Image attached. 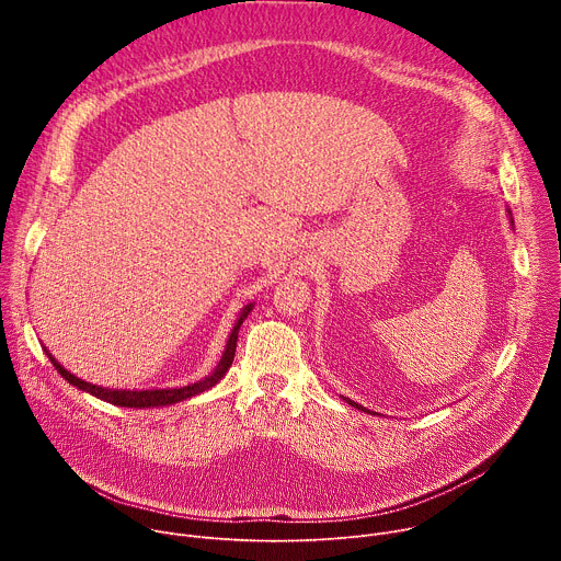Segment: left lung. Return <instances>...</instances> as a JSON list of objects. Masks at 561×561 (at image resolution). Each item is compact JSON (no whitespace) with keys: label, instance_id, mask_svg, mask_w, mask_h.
Here are the masks:
<instances>
[{"label":"left lung","instance_id":"left-lung-1","mask_svg":"<svg viewBox=\"0 0 561 561\" xmlns=\"http://www.w3.org/2000/svg\"><path fill=\"white\" fill-rule=\"evenodd\" d=\"M346 402H348V404H353V407H357L355 402H351V399H346ZM357 409H362V407H357ZM364 411H366V409H364Z\"/></svg>","mask_w":561,"mask_h":561}]
</instances>
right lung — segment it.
Listing matches in <instances>:
<instances>
[{
  "label": "right lung",
  "mask_w": 561,
  "mask_h": 561,
  "mask_svg": "<svg viewBox=\"0 0 561 561\" xmlns=\"http://www.w3.org/2000/svg\"><path fill=\"white\" fill-rule=\"evenodd\" d=\"M251 310H253V306H247V308H244V312L239 314L237 324H234V329H232V333H230V337H228L226 351H224V355H221V362H219V366L215 368V373H213V375H208L206 379H202V381H197V383H191V386H184V388H162V390H111V388L93 386V383H89V381H84V379H79V377L70 375L66 368H61V364H57L50 355H48V357H50L53 366L59 370V375H61L66 381H70L72 386L82 388V390H87V392H91V394H95V397L104 399V402H111V404H115V407H126V409L169 407V404L184 402V399H188V397H193V394H199V392H204V390L213 388V386H215V383L226 375V370L230 368L232 357H234L239 327L244 324V319L249 317V312H251Z\"/></svg>",
  "instance_id": "obj_1"
}]
</instances>
